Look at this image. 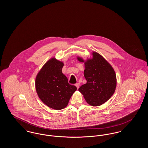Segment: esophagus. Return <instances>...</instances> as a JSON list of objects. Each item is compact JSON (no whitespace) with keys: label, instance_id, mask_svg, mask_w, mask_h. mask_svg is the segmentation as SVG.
<instances>
[{"label":"esophagus","instance_id":"esophagus-1","mask_svg":"<svg viewBox=\"0 0 148 148\" xmlns=\"http://www.w3.org/2000/svg\"><path fill=\"white\" fill-rule=\"evenodd\" d=\"M75 86L77 88V89H79V84H75Z\"/></svg>","mask_w":148,"mask_h":148}]
</instances>
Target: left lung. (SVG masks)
Here are the masks:
<instances>
[{
  "mask_svg": "<svg viewBox=\"0 0 148 148\" xmlns=\"http://www.w3.org/2000/svg\"><path fill=\"white\" fill-rule=\"evenodd\" d=\"M92 58L77 60L84 63V77L86 83L82 85L79 91L90 106L103 104L112 97L116 86V77L112 66L97 52L92 51Z\"/></svg>",
  "mask_w": 148,
  "mask_h": 148,
  "instance_id": "8db88e82",
  "label": "left lung"
}]
</instances>
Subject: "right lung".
I'll return each instance as SVG.
<instances>
[{"label":"right lung","instance_id":"add662e5","mask_svg":"<svg viewBox=\"0 0 148 148\" xmlns=\"http://www.w3.org/2000/svg\"><path fill=\"white\" fill-rule=\"evenodd\" d=\"M63 62L52 58L42 66L35 78V89L42 103L59 110L68 106L77 87L69 84L63 74Z\"/></svg>","mask_w":148,"mask_h":148}]
</instances>
